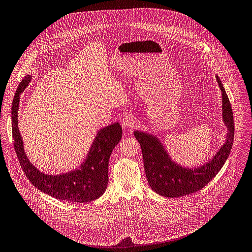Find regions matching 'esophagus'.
I'll return each instance as SVG.
<instances>
[{
  "label": "esophagus",
  "mask_w": 252,
  "mask_h": 252,
  "mask_svg": "<svg viewBox=\"0 0 252 252\" xmlns=\"http://www.w3.org/2000/svg\"><path fill=\"white\" fill-rule=\"evenodd\" d=\"M122 125L125 128H133L136 125V121L132 115H126L124 117Z\"/></svg>",
  "instance_id": "1"
}]
</instances>
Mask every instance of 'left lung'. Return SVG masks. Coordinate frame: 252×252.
I'll list each match as a JSON object with an SVG mask.
<instances>
[{
  "mask_svg": "<svg viewBox=\"0 0 252 252\" xmlns=\"http://www.w3.org/2000/svg\"><path fill=\"white\" fill-rule=\"evenodd\" d=\"M216 80L222 92V120L227 127V135L224 144L208 162L192 168L182 166L171 158L156 135L142 130L133 132L141 146L148 184L159 195L175 198L200 190L219 173L230 155L235 135L234 116L230 100L218 75Z\"/></svg>",
  "mask_w": 252,
  "mask_h": 252,
  "instance_id": "left-lung-1",
  "label": "left lung"
}]
</instances>
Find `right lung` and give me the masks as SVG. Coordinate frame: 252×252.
<instances>
[{
  "label": "right lung",
  "mask_w": 252,
  "mask_h": 252,
  "mask_svg": "<svg viewBox=\"0 0 252 252\" xmlns=\"http://www.w3.org/2000/svg\"><path fill=\"white\" fill-rule=\"evenodd\" d=\"M30 81L31 75H26L19 83L11 107L13 145L25 176L36 189L59 200L82 203L99 198L104 194L109 182L110 156L123 136L120 123H114L98 130L85 159L76 170L60 175L44 174L27 158L17 126L19 96Z\"/></svg>",
  "instance_id": "right-lung-1"
}]
</instances>
